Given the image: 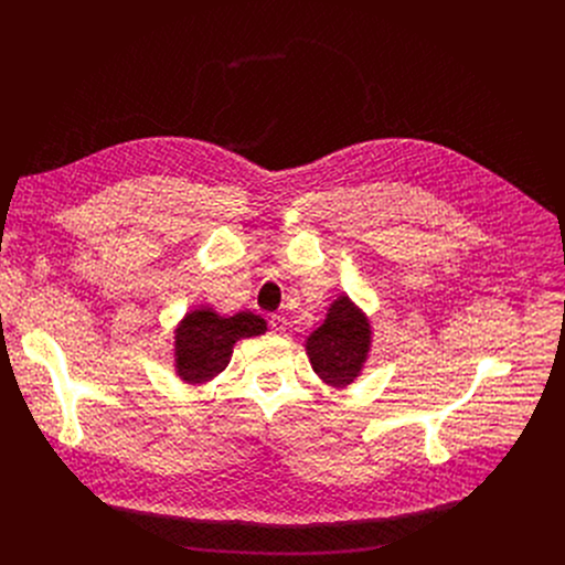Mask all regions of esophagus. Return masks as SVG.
Segmentation results:
<instances>
[{"mask_svg":"<svg viewBox=\"0 0 565 565\" xmlns=\"http://www.w3.org/2000/svg\"><path fill=\"white\" fill-rule=\"evenodd\" d=\"M270 331H273L275 335H286V331H288V321H286V317H281V315H273V317H270Z\"/></svg>","mask_w":565,"mask_h":565,"instance_id":"34e87169","label":"esophagus"}]
</instances>
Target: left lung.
Wrapping results in <instances>:
<instances>
[{
  "label": "left lung",
  "instance_id": "1",
  "mask_svg": "<svg viewBox=\"0 0 565 565\" xmlns=\"http://www.w3.org/2000/svg\"><path fill=\"white\" fill-rule=\"evenodd\" d=\"M371 321L349 295H340L324 324L306 338V355L312 371L331 386L344 388L353 384L369 360Z\"/></svg>",
  "mask_w": 565,
  "mask_h": 565
}]
</instances>
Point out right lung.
Wrapping results in <instances>:
<instances>
[{
	"label": "right lung",
	"mask_w": 565,
	"mask_h": 565,
	"mask_svg": "<svg viewBox=\"0 0 565 565\" xmlns=\"http://www.w3.org/2000/svg\"><path fill=\"white\" fill-rule=\"evenodd\" d=\"M266 319L250 310L218 315L210 306L190 310L174 331V369L188 384H203L216 377L232 358L238 340L264 335Z\"/></svg>",
	"instance_id": "obj_1"
}]
</instances>
